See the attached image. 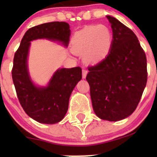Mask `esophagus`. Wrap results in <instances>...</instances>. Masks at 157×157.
I'll return each instance as SVG.
<instances>
[{"label": "esophagus", "mask_w": 157, "mask_h": 157, "mask_svg": "<svg viewBox=\"0 0 157 157\" xmlns=\"http://www.w3.org/2000/svg\"><path fill=\"white\" fill-rule=\"evenodd\" d=\"M86 74H87V70L83 68V71H82V75H83V78H86Z\"/></svg>", "instance_id": "34e87169"}]
</instances>
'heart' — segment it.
<instances>
[{"instance_id": "obj_1", "label": "heart", "mask_w": 157, "mask_h": 157, "mask_svg": "<svg viewBox=\"0 0 157 157\" xmlns=\"http://www.w3.org/2000/svg\"><path fill=\"white\" fill-rule=\"evenodd\" d=\"M112 33L105 25L85 26L74 34L72 47L75 52L84 53V58L91 64L103 61L110 52Z\"/></svg>"}]
</instances>
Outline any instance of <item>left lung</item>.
Masks as SVG:
<instances>
[{"instance_id": "left-lung-1", "label": "left lung", "mask_w": 157, "mask_h": 157, "mask_svg": "<svg viewBox=\"0 0 157 157\" xmlns=\"http://www.w3.org/2000/svg\"><path fill=\"white\" fill-rule=\"evenodd\" d=\"M113 33L106 58L89 67L86 79L93 108L99 118L122 120L134 112L147 80V58L134 32L107 16Z\"/></svg>"}]
</instances>
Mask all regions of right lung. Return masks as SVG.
<instances>
[{
	"mask_svg": "<svg viewBox=\"0 0 157 157\" xmlns=\"http://www.w3.org/2000/svg\"><path fill=\"white\" fill-rule=\"evenodd\" d=\"M70 36V26L65 22H51L33 26L26 32L14 55L12 78L19 102L25 112L38 122L52 124L64 118L70 96L82 78V69L80 67L58 69L48 86H36L30 79L27 67L30 42L47 39L61 42L67 47Z\"/></svg>",
	"mask_w": 157,
	"mask_h": 157,
	"instance_id": "1",
	"label": "right lung"
}]
</instances>
